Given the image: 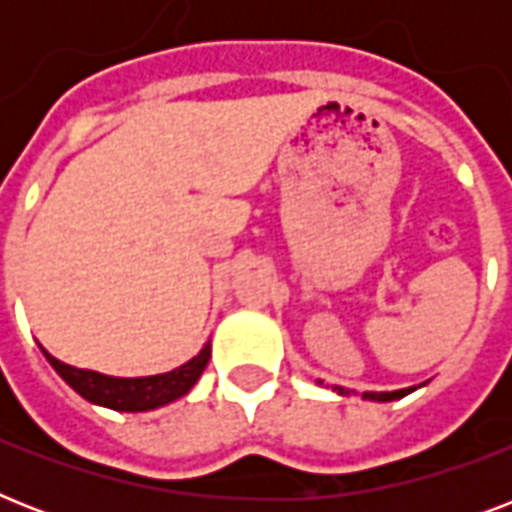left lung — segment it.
Returning <instances> with one entry per match:
<instances>
[{"mask_svg": "<svg viewBox=\"0 0 512 512\" xmlns=\"http://www.w3.org/2000/svg\"><path fill=\"white\" fill-rule=\"evenodd\" d=\"M335 390L340 393V396H345L348 390L340 388V385H335ZM414 388H401V390H390V393H374V390H369V393H364V398H369V401H396V398H404L406 393H412Z\"/></svg>", "mask_w": 512, "mask_h": 512, "instance_id": "1", "label": "left lung"}]
</instances>
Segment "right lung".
Listing matches in <instances>:
<instances>
[{"mask_svg":"<svg viewBox=\"0 0 512 512\" xmlns=\"http://www.w3.org/2000/svg\"><path fill=\"white\" fill-rule=\"evenodd\" d=\"M42 353L50 361L52 369L79 396L87 398L90 404L108 406V409H116V412H151V409H159V406L170 404V401H177V398L185 396L196 385V380L204 372V366H207L209 356H212V348H209L207 342L199 356H193L191 361H185L183 366H177L172 372L151 374V377H108V374L63 364V361L50 356L44 348Z\"/></svg>","mask_w":512,"mask_h":512,"instance_id":"right-lung-1","label":"right lung"}]
</instances>
